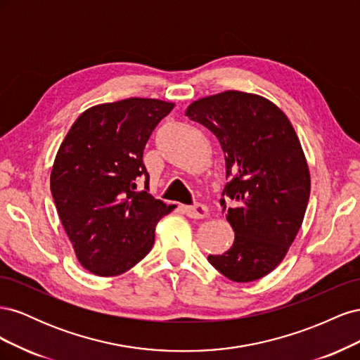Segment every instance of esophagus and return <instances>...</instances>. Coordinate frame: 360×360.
Wrapping results in <instances>:
<instances>
[{
  "label": "esophagus",
  "instance_id": "34e87169",
  "mask_svg": "<svg viewBox=\"0 0 360 360\" xmlns=\"http://www.w3.org/2000/svg\"><path fill=\"white\" fill-rule=\"evenodd\" d=\"M183 212L186 213L192 219H200V217H205L209 214V209L204 204H193V205H184Z\"/></svg>",
  "mask_w": 360,
  "mask_h": 360
}]
</instances>
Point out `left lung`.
<instances>
[{"label":"left lung","instance_id":"1","mask_svg":"<svg viewBox=\"0 0 360 360\" xmlns=\"http://www.w3.org/2000/svg\"><path fill=\"white\" fill-rule=\"evenodd\" d=\"M186 117L213 132L225 155L221 205L236 237L209 263L234 282L263 278L284 259L307 212L311 179L300 141L276 105L243 91L202 97Z\"/></svg>","mask_w":360,"mask_h":360}]
</instances>
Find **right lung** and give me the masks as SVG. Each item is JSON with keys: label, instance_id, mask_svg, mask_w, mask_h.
Segmentation results:
<instances>
[{"label": "right lung", "instance_id": "1", "mask_svg": "<svg viewBox=\"0 0 360 360\" xmlns=\"http://www.w3.org/2000/svg\"><path fill=\"white\" fill-rule=\"evenodd\" d=\"M174 103L130 99L84 111L61 143L51 192L64 231L84 269L117 276L155 243V228L174 207L148 193L143 153ZM145 191H138V182Z\"/></svg>", "mask_w": 360, "mask_h": 360}]
</instances>
